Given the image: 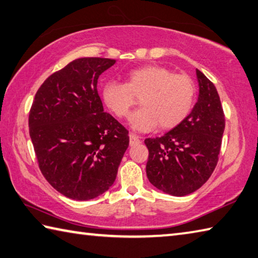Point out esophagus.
<instances>
[{
  "label": "esophagus",
  "mask_w": 258,
  "mask_h": 258,
  "mask_svg": "<svg viewBox=\"0 0 258 258\" xmlns=\"http://www.w3.org/2000/svg\"><path fill=\"white\" fill-rule=\"evenodd\" d=\"M140 143V139L137 134L134 133H130V145L133 147V145H137Z\"/></svg>",
  "instance_id": "esophagus-1"
}]
</instances>
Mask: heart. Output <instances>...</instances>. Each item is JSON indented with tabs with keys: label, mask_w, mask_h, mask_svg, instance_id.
<instances>
[{
	"label": "heart",
	"mask_w": 258,
	"mask_h": 258,
	"mask_svg": "<svg viewBox=\"0 0 258 258\" xmlns=\"http://www.w3.org/2000/svg\"><path fill=\"white\" fill-rule=\"evenodd\" d=\"M126 83L108 81L101 87V99L115 116L126 117L135 104V97L141 96L142 108L130 116V125L139 132H149L160 125L172 128L188 115L194 102L195 88L184 74L147 65L125 74Z\"/></svg>",
	"instance_id": "b5f03b06"
}]
</instances>
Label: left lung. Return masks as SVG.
Segmentation results:
<instances>
[{
  "instance_id": "obj_1",
  "label": "left lung",
  "mask_w": 258,
  "mask_h": 258,
  "mask_svg": "<svg viewBox=\"0 0 258 258\" xmlns=\"http://www.w3.org/2000/svg\"><path fill=\"white\" fill-rule=\"evenodd\" d=\"M199 97L181 123L161 138L147 139V176L159 190L185 196L202 187L218 163L224 114L214 84L196 70Z\"/></svg>"
}]
</instances>
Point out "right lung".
<instances>
[{
	"mask_svg": "<svg viewBox=\"0 0 258 258\" xmlns=\"http://www.w3.org/2000/svg\"><path fill=\"white\" fill-rule=\"evenodd\" d=\"M115 59L82 57L41 84L29 113V133L41 174L60 194L92 200L114 184L128 132L105 113L97 83Z\"/></svg>",
	"mask_w": 258,
	"mask_h": 258,
	"instance_id": "1",
	"label": "right lung"
}]
</instances>
